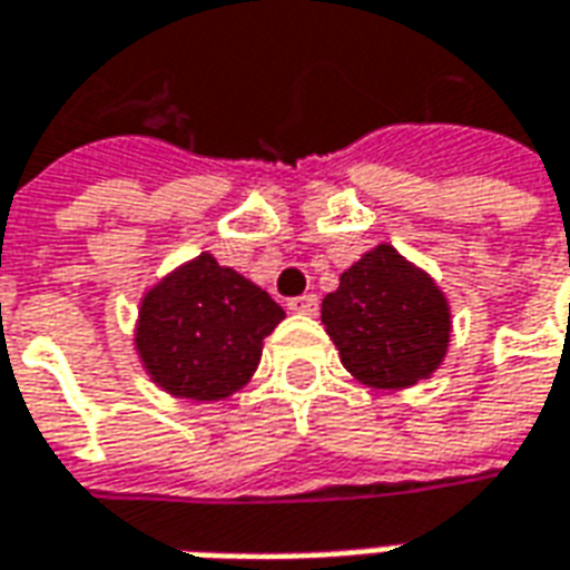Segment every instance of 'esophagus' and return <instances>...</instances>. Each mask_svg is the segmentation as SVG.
Instances as JSON below:
<instances>
[{"label": "esophagus", "mask_w": 570, "mask_h": 570, "mask_svg": "<svg viewBox=\"0 0 570 570\" xmlns=\"http://www.w3.org/2000/svg\"><path fill=\"white\" fill-rule=\"evenodd\" d=\"M286 308L296 311V314H317V308H321V298L314 296V293H308V296H296L286 302Z\"/></svg>", "instance_id": "1"}]
</instances>
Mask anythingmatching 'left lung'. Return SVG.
<instances>
[{
	"label": "left lung",
	"mask_w": 570,
	"mask_h": 570,
	"mask_svg": "<svg viewBox=\"0 0 570 570\" xmlns=\"http://www.w3.org/2000/svg\"><path fill=\"white\" fill-rule=\"evenodd\" d=\"M321 321L345 370L379 391L412 387L440 370L452 333L440 286L387 244L338 277Z\"/></svg>",
	"instance_id": "8db88e82"
}]
</instances>
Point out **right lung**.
Here are the masks:
<instances>
[{
	"label": "right lung",
	"mask_w": 570,
	"mask_h": 570,
	"mask_svg": "<svg viewBox=\"0 0 570 570\" xmlns=\"http://www.w3.org/2000/svg\"><path fill=\"white\" fill-rule=\"evenodd\" d=\"M284 308L210 253L179 265L142 296L137 351L151 382L183 400H225L256 372Z\"/></svg>",
	"instance_id": "1"
}]
</instances>
